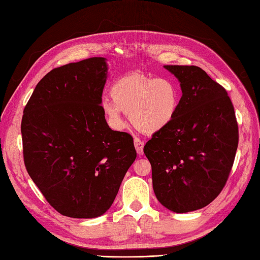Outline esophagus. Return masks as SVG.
<instances>
[{
    "mask_svg": "<svg viewBox=\"0 0 260 260\" xmlns=\"http://www.w3.org/2000/svg\"><path fill=\"white\" fill-rule=\"evenodd\" d=\"M134 145H135V148H136V152L139 155H143V148H144V142L141 141L140 139H136L134 140Z\"/></svg>",
    "mask_w": 260,
    "mask_h": 260,
    "instance_id": "34e87169",
    "label": "esophagus"
}]
</instances>
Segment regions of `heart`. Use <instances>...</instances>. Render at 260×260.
Returning <instances> with one entry per match:
<instances>
[{"label":"heart","mask_w":260,"mask_h":260,"mask_svg":"<svg viewBox=\"0 0 260 260\" xmlns=\"http://www.w3.org/2000/svg\"><path fill=\"white\" fill-rule=\"evenodd\" d=\"M113 101L102 102V112L114 129H123V113L143 133L153 134L174 120L180 107V89L167 77L153 78L140 74L121 77L110 88Z\"/></svg>","instance_id":"obj_1"}]
</instances>
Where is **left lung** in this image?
<instances>
[{"label": "left lung", "mask_w": 260, "mask_h": 260, "mask_svg": "<svg viewBox=\"0 0 260 260\" xmlns=\"http://www.w3.org/2000/svg\"><path fill=\"white\" fill-rule=\"evenodd\" d=\"M180 81L174 120L144 146L159 203L184 213L202 209L221 192L238 147L234 105L222 86L197 66H164Z\"/></svg>", "instance_id": "left-lung-1"}]
</instances>
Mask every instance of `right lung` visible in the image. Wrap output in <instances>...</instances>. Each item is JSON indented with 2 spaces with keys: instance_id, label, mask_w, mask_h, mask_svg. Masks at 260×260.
<instances>
[{
  "instance_id": "1",
  "label": "right lung",
  "mask_w": 260,
  "mask_h": 260,
  "mask_svg": "<svg viewBox=\"0 0 260 260\" xmlns=\"http://www.w3.org/2000/svg\"><path fill=\"white\" fill-rule=\"evenodd\" d=\"M106 58L51 70L36 86L21 123L24 164L50 206L66 217L104 214L136 158L133 137L102 112Z\"/></svg>"
}]
</instances>
